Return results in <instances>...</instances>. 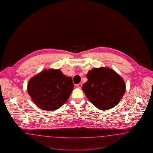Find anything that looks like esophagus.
<instances>
[{
	"instance_id": "34e87169",
	"label": "esophagus",
	"mask_w": 153,
	"mask_h": 153,
	"mask_svg": "<svg viewBox=\"0 0 153 153\" xmlns=\"http://www.w3.org/2000/svg\"><path fill=\"white\" fill-rule=\"evenodd\" d=\"M77 87L79 88H81L82 87V84L81 83H79V84H78L77 85Z\"/></svg>"
}]
</instances>
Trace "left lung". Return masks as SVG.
Wrapping results in <instances>:
<instances>
[{
  "label": "left lung",
  "instance_id": "8db88e82",
  "mask_svg": "<svg viewBox=\"0 0 153 153\" xmlns=\"http://www.w3.org/2000/svg\"><path fill=\"white\" fill-rule=\"evenodd\" d=\"M83 92L96 107L108 109L118 104L126 91L123 78L110 68H94L87 74Z\"/></svg>",
  "mask_w": 153,
  "mask_h": 153
}]
</instances>
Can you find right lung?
I'll return each mask as SVG.
<instances>
[{
	"mask_svg": "<svg viewBox=\"0 0 153 153\" xmlns=\"http://www.w3.org/2000/svg\"><path fill=\"white\" fill-rule=\"evenodd\" d=\"M74 88L72 79L59 70L42 71L29 80L27 92L34 104L41 109L54 111L65 102Z\"/></svg>",
	"mask_w": 153,
	"mask_h": 153,
	"instance_id": "obj_1",
	"label": "right lung"
}]
</instances>
